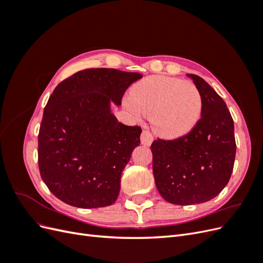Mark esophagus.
<instances>
[{"label":"esophagus","instance_id":"esophagus-1","mask_svg":"<svg viewBox=\"0 0 263 263\" xmlns=\"http://www.w3.org/2000/svg\"><path fill=\"white\" fill-rule=\"evenodd\" d=\"M153 140H154V137H153V135H151V133L149 130H146V129L142 130L141 136H140V141H141L142 145L150 146L151 142H153Z\"/></svg>","mask_w":263,"mask_h":263}]
</instances>
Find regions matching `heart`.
<instances>
[{
    "label": "heart",
    "mask_w": 263,
    "mask_h": 263,
    "mask_svg": "<svg viewBox=\"0 0 263 263\" xmlns=\"http://www.w3.org/2000/svg\"><path fill=\"white\" fill-rule=\"evenodd\" d=\"M127 106L151 117L154 129L164 138H179L192 130L202 115L200 91L181 79L156 76L135 84Z\"/></svg>",
    "instance_id": "b5f03b06"
}]
</instances>
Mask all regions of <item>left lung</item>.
Here are the masks:
<instances>
[{
    "label": "left lung",
    "mask_w": 263,
    "mask_h": 263,
    "mask_svg": "<svg viewBox=\"0 0 263 263\" xmlns=\"http://www.w3.org/2000/svg\"><path fill=\"white\" fill-rule=\"evenodd\" d=\"M200 91L202 116L189 134L151 145L156 186L166 202L192 205L217 196L232 176L234 121L219 95L201 77L187 74Z\"/></svg>",
    "instance_id": "1"
}]
</instances>
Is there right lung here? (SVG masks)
<instances>
[{"label":"right lung","mask_w":263,"mask_h":263,"mask_svg":"<svg viewBox=\"0 0 263 263\" xmlns=\"http://www.w3.org/2000/svg\"><path fill=\"white\" fill-rule=\"evenodd\" d=\"M137 72L85 69L60 82L44 109L38 135L43 181L59 200L80 209L112 205L141 128L117 121L119 106Z\"/></svg>","instance_id":"add662e5"}]
</instances>
